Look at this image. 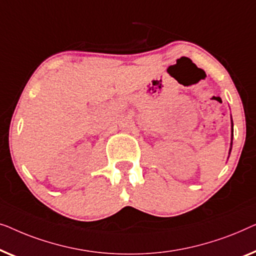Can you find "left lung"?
Returning <instances> with one entry per match:
<instances>
[{
  "mask_svg": "<svg viewBox=\"0 0 256 256\" xmlns=\"http://www.w3.org/2000/svg\"><path fill=\"white\" fill-rule=\"evenodd\" d=\"M232 136H233V123H232ZM231 147H232V142H231ZM230 152H231V148H230Z\"/></svg>",
  "mask_w": 256,
  "mask_h": 256,
  "instance_id": "1",
  "label": "left lung"
}]
</instances>
